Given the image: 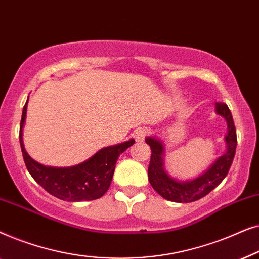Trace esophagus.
Masks as SVG:
<instances>
[{
  "mask_svg": "<svg viewBox=\"0 0 259 259\" xmlns=\"http://www.w3.org/2000/svg\"><path fill=\"white\" fill-rule=\"evenodd\" d=\"M148 134H150V131L147 128H139L136 132V140L138 143H141V141L145 140V138H146Z\"/></svg>",
  "mask_w": 259,
  "mask_h": 259,
  "instance_id": "34e87169",
  "label": "esophagus"
}]
</instances>
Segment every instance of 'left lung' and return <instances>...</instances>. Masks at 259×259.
<instances>
[{
	"label": "left lung",
	"mask_w": 259,
	"mask_h": 259,
	"mask_svg": "<svg viewBox=\"0 0 259 259\" xmlns=\"http://www.w3.org/2000/svg\"><path fill=\"white\" fill-rule=\"evenodd\" d=\"M215 111L218 114L224 116L228 121V134L225 137L228 150L211 165V167L204 175L191 182L180 183L169 178L162 168L164 146L155 138L146 139V143L150 145L152 152L150 165H148V180L152 187L165 199L176 201V203L196 201L210 193L214 187H217L229 173L237 147L236 127L228 105L224 102H217Z\"/></svg>",
	"instance_id": "1"
}]
</instances>
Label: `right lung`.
I'll return each mask as SVG.
<instances>
[{
  "instance_id": "obj_1",
  "label": "right lung",
  "mask_w": 259,
  "mask_h": 259,
  "mask_svg": "<svg viewBox=\"0 0 259 259\" xmlns=\"http://www.w3.org/2000/svg\"><path fill=\"white\" fill-rule=\"evenodd\" d=\"M28 102V100H27ZM27 102L20 123V145L24 164L35 182L59 199L66 201L94 200L104 196L111 185L115 162L119 155L132 146L134 140L105 147L82 164L73 167H48L31 159L22 143V127L27 113Z\"/></svg>"
}]
</instances>
